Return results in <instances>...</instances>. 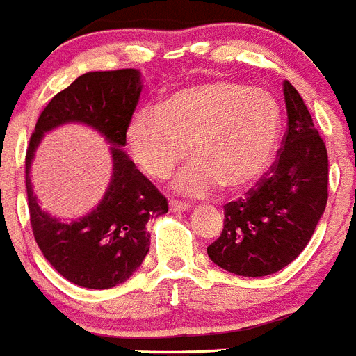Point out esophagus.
Returning <instances> with one entry per match:
<instances>
[{"instance_id": "1", "label": "esophagus", "mask_w": 356, "mask_h": 356, "mask_svg": "<svg viewBox=\"0 0 356 356\" xmlns=\"http://www.w3.org/2000/svg\"><path fill=\"white\" fill-rule=\"evenodd\" d=\"M170 209L172 211H186V209H190V204L179 202V200H170Z\"/></svg>"}]
</instances>
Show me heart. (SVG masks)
Segmentation results:
<instances>
[{
  "label": "heart",
  "instance_id": "1",
  "mask_svg": "<svg viewBox=\"0 0 356 356\" xmlns=\"http://www.w3.org/2000/svg\"><path fill=\"white\" fill-rule=\"evenodd\" d=\"M281 136V107L270 91L234 80H208L168 92L141 109L127 129L129 148L148 177L165 179L190 154L174 188L204 197L224 186L243 191L258 181Z\"/></svg>",
  "mask_w": 356,
  "mask_h": 356
}]
</instances>
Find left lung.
Masks as SVG:
<instances>
[{
    "instance_id": "8db88e82",
    "label": "left lung",
    "mask_w": 356,
    "mask_h": 356,
    "mask_svg": "<svg viewBox=\"0 0 356 356\" xmlns=\"http://www.w3.org/2000/svg\"><path fill=\"white\" fill-rule=\"evenodd\" d=\"M283 95L289 114L283 147L245 199L225 204L224 229L208 247L213 264L238 276H268L292 264L326 208V145L289 80Z\"/></svg>"
}]
</instances>
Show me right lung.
I'll return each mask as SVG.
<instances>
[{
  "mask_svg": "<svg viewBox=\"0 0 356 356\" xmlns=\"http://www.w3.org/2000/svg\"><path fill=\"white\" fill-rule=\"evenodd\" d=\"M140 92L138 70L84 73L49 100L30 138L24 174L33 236L49 265L84 289H111L129 280L150 249L147 222L168 211L165 197L122 148ZM64 122L92 126L113 145V175L104 199L89 216L71 222L42 212L29 182V166L42 136Z\"/></svg>",
  "mask_w": 356,
  "mask_h": 356,
  "instance_id": "1",
  "label": "right lung"
}]
</instances>
